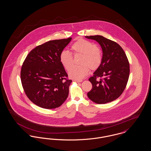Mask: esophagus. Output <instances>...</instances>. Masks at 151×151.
I'll return each instance as SVG.
<instances>
[{"label": "esophagus", "instance_id": "obj_1", "mask_svg": "<svg viewBox=\"0 0 151 151\" xmlns=\"http://www.w3.org/2000/svg\"><path fill=\"white\" fill-rule=\"evenodd\" d=\"M74 81L77 82V83H81V82H82V80H75Z\"/></svg>", "mask_w": 151, "mask_h": 151}]
</instances>
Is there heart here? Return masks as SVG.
Returning <instances> with one entry per match:
<instances>
[{
	"label": "heart",
	"instance_id": "1",
	"mask_svg": "<svg viewBox=\"0 0 151 151\" xmlns=\"http://www.w3.org/2000/svg\"><path fill=\"white\" fill-rule=\"evenodd\" d=\"M74 55H83L81 59V65L74 66L69 72V76L75 80H81L88 75L89 68L92 70L96 68L101 62L102 54L93 43L84 39L76 41L71 46ZM60 61L63 67L69 71L73 65V59L72 54L67 50L62 51L60 54Z\"/></svg>",
	"mask_w": 151,
	"mask_h": 151
}]
</instances>
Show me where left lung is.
I'll list each match as a JSON object with an SVG mask.
<instances>
[{"instance_id":"obj_1","label":"left lung","mask_w":151,"mask_h":151,"mask_svg":"<svg viewBox=\"0 0 151 151\" xmlns=\"http://www.w3.org/2000/svg\"><path fill=\"white\" fill-rule=\"evenodd\" d=\"M96 41L102 50V58L93 76L89 79L92 89L87 93L91 100L98 104L118 99L124 90L129 74L128 59L119 45L99 35L86 36ZM98 77L102 79H97Z\"/></svg>"}]
</instances>
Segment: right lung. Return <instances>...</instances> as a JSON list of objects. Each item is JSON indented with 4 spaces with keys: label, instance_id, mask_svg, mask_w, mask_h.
<instances>
[{
    "label": "right lung",
    "instance_id": "obj_1",
    "mask_svg": "<svg viewBox=\"0 0 151 151\" xmlns=\"http://www.w3.org/2000/svg\"><path fill=\"white\" fill-rule=\"evenodd\" d=\"M71 39L52 40L37 46L22 64L20 76L24 92L41 108H58L68 97L72 80L67 79L59 57Z\"/></svg>",
    "mask_w": 151,
    "mask_h": 151
}]
</instances>
